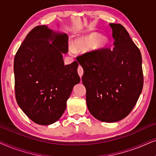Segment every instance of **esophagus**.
I'll return each instance as SVG.
<instances>
[{"label": "esophagus", "instance_id": "1", "mask_svg": "<svg viewBox=\"0 0 156 156\" xmlns=\"http://www.w3.org/2000/svg\"><path fill=\"white\" fill-rule=\"evenodd\" d=\"M78 75H79L80 78H81L83 74V68L80 66H78Z\"/></svg>", "mask_w": 156, "mask_h": 156}]
</instances>
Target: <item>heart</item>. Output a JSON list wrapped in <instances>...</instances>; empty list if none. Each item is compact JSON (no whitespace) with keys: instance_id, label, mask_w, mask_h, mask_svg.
Masks as SVG:
<instances>
[{"instance_id":"b5f03b06","label":"heart","mask_w":156,"mask_h":156,"mask_svg":"<svg viewBox=\"0 0 156 156\" xmlns=\"http://www.w3.org/2000/svg\"><path fill=\"white\" fill-rule=\"evenodd\" d=\"M100 34L96 32L90 33L76 38L74 41L73 48H70L71 52L75 51H86L89 50L93 46V48L101 50L106 46L108 44V39L105 37L99 38Z\"/></svg>"}]
</instances>
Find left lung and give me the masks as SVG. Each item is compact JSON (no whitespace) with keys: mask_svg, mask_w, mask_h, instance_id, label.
I'll list each match as a JSON object with an SVG mask.
<instances>
[{"mask_svg":"<svg viewBox=\"0 0 156 156\" xmlns=\"http://www.w3.org/2000/svg\"><path fill=\"white\" fill-rule=\"evenodd\" d=\"M113 49L83 54L77 61L83 68L86 103L96 119L114 123L123 119L136 105L143 86L140 50L120 24L110 23Z\"/></svg>","mask_w":156,"mask_h":156,"instance_id":"obj_1","label":"left lung"}]
</instances>
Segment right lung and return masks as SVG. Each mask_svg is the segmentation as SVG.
<instances>
[{"instance_id": "1", "label": "right lung", "mask_w": 156, "mask_h": 156, "mask_svg": "<svg viewBox=\"0 0 156 156\" xmlns=\"http://www.w3.org/2000/svg\"><path fill=\"white\" fill-rule=\"evenodd\" d=\"M68 41L66 34L38 26L27 35L15 55L16 101L39 125H50L61 117L73 88L80 80L76 61L64 65Z\"/></svg>"}]
</instances>
